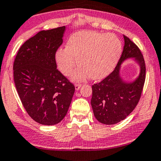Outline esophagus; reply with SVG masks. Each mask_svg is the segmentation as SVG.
<instances>
[{
  "instance_id": "obj_1",
  "label": "esophagus",
  "mask_w": 161,
  "mask_h": 161,
  "mask_svg": "<svg viewBox=\"0 0 161 161\" xmlns=\"http://www.w3.org/2000/svg\"><path fill=\"white\" fill-rule=\"evenodd\" d=\"M75 90H78L80 88V86H81V84H75Z\"/></svg>"
}]
</instances>
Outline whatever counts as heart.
Listing matches in <instances>:
<instances>
[{
  "label": "heart",
  "instance_id": "obj_1",
  "mask_svg": "<svg viewBox=\"0 0 161 161\" xmlns=\"http://www.w3.org/2000/svg\"><path fill=\"white\" fill-rule=\"evenodd\" d=\"M121 52L122 43L116 36L80 31L69 37L65 48L57 51L55 60L64 75L70 74L77 62L80 64L72 74V80H83L89 76L99 80L113 71Z\"/></svg>",
  "mask_w": 161,
  "mask_h": 161
}]
</instances>
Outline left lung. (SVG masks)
<instances>
[{
    "label": "left lung",
    "instance_id": "obj_1",
    "mask_svg": "<svg viewBox=\"0 0 161 161\" xmlns=\"http://www.w3.org/2000/svg\"><path fill=\"white\" fill-rule=\"evenodd\" d=\"M124 48L116 68L108 77L92 85L91 105L94 116L99 122L114 125L124 120L136 106L146 80V64L141 51L128 37L123 36ZM133 58L140 65L139 76L133 82H125L120 76V65Z\"/></svg>",
    "mask_w": 161,
    "mask_h": 161
}]
</instances>
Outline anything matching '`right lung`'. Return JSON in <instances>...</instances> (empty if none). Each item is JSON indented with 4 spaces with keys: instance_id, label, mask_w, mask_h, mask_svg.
<instances>
[{
    "instance_id": "right-lung-1",
    "label": "right lung",
    "mask_w": 161,
    "mask_h": 161,
    "mask_svg": "<svg viewBox=\"0 0 161 161\" xmlns=\"http://www.w3.org/2000/svg\"><path fill=\"white\" fill-rule=\"evenodd\" d=\"M65 27L42 31L21 45L13 63L14 82L33 120L45 125L60 122L70 106L75 86L57 69L55 53Z\"/></svg>"
}]
</instances>
